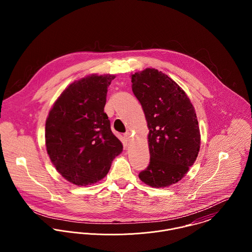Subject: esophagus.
I'll list each match as a JSON object with an SVG mask.
<instances>
[{"label": "esophagus", "mask_w": 252, "mask_h": 252, "mask_svg": "<svg viewBox=\"0 0 252 252\" xmlns=\"http://www.w3.org/2000/svg\"><path fill=\"white\" fill-rule=\"evenodd\" d=\"M123 138H124V140H125L126 142H129V141H130V138H131V136H130V133H125Z\"/></svg>", "instance_id": "esophagus-1"}]
</instances>
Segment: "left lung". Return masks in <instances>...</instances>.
Masks as SVG:
<instances>
[{
	"instance_id": "obj_1",
	"label": "left lung",
	"mask_w": 252,
	"mask_h": 252,
	"mask_svg": "<svg viewBox=\"0 0 252 252\" xmlns=\"http://www.w3.org/2000/svg\"><path fill=\"white\" fill-rule=\"evenodd\" d=\"M132 83L149 129L150 161L139 178L152 187L169 186L187 174L198 156L201 138L195 110L185 92L158 70L136 72Z\"/></svg>"
}]
</instances>
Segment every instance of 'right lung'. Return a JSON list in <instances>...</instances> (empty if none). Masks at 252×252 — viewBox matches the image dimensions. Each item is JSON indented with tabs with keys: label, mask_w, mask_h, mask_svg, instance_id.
<instances>
[{
	"label": "right lung",
	"mask_w": 252,
	"mask_h": 252,
	"mask_svg": "<svg viewBox=\"0 0 252 252\" xmlns=\"http://www.w3.org/2000/svg\"><path fill=\"white\" fill-rule=\"evenodd\" d=\"M114 75L92 74L72 83L57 99L45 123L49 158L63 178L86 186L104 179L123 149L104 108Z\"/></svg>",
	"instance_id": "add662e5"
}]
</instances>
